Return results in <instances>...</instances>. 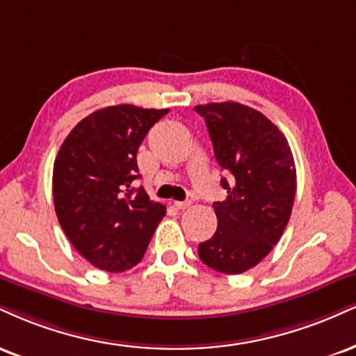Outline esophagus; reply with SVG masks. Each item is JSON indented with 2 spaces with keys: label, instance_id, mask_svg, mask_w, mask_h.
I'll return each instance as SVG.
<instances>
[{
  "label": "esophagus",
  "instance_id": "1",
  "mask_svg": "<svg viewBox=\"0 0 356 356\" xmlns=\"http://www.w3.org/2000/svg\"><path fill=\"white\" fill-rule=\"evenodd\" d=\"M191 200H175L174 202V207L175 209H179V211H181V209H187V207H191Z\"/></svg>",
  "mask_w": 356,
  "mask_h": 356
}]
</instances>
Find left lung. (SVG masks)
<instances>
[{
    "label": "left lung",
    "instance_id": "left-lung-1",
    "mask_svg": "<svg viewBox=\"0 0 356 356\" xmlns=\"http://www.w3.org/2000/svg\"><path fill=\"white\" fill-rule=\"evenodd\" d=\"M195 113L229 175L220 179L227 199L212 204L217 232L199 243V257L213 270L237 275L262 262L289 224L297 191L293 156L275 124L248 106L211 102Z\"/></svg>",
    "mask_w": 356,
    "mask_h": 356
}]
</instances>
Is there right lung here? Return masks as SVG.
<instances>
[{"label": "right lung", "mask_w": 356, "mask_h": 356, "mask_svg": "<svg viewBox=\"0 0 356 356\" xmlns=\"http://www.w3.org/2000/svg\"><path fill=\"white\" fill-rule=\"evenodd\" d=\"M169 109L109 106L89 114L67 134L53 169L59 225L76 250L106 272L129 270L140 262L165 207L149 199L137 149Z\"/></svg>", "instance_id": "1"}]
</instances>
